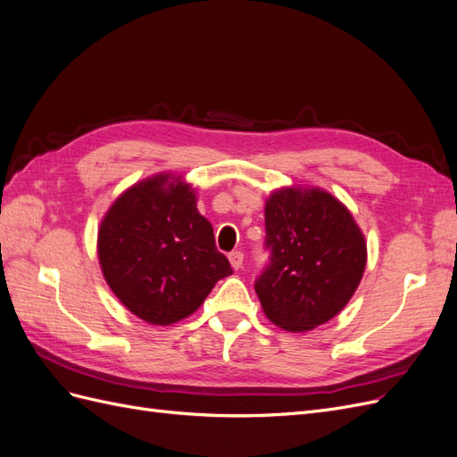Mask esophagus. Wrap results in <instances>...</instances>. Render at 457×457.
Segmentation results:
<instances>
[{
  "label": "esophagus",
  "mask_w": 457,
  "mask_h": 457,
  "mask_svg": "<svg viewBox=\"0 0 457 457\" xmlns=\"http://www.w3.org/2000/svg\"><path fill=\"white\" fill-rule=\"evenodd\" d=\"M228 261H230L232 269L238 270V269H242V265H244V253H242V252H232V253L228 255Z\"/></svg>",
  "instance_id": "34e87169"
}]
</instances>
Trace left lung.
I'll return each mask as SVG.
<instances>
[{"instance_id": "left-lung-1", "label": "left lung", "mask_w": 457, "mask_h": 457, "mask_svg": "<svg viewBox=\"0 0 457 457\" xmlns=\"http://www.w3.org/2000/svg\"><path fill=\"white\" fill-rule=\"evenodd\" d=\"M270 262L255 282L265 316L286 331L329 322L354 295L366 238L347 205L318 187H284L265 202Z\"/></svg>"}]
</instances>
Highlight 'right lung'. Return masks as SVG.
Instances as JSON below:
<instances>
[{
    "instance_id": "1",
    "label": "right lung",
    "mask_w": 457,
    "mask_h": 457,
    "mask_svg": "<svg viewBox=\"0 0 457 457\" xmlns=\"http://www.w3.org/2000/svg\"><path fill=\"white\" fill-rule=\"evenodd\" d=\"M96 255L121 305L152 326L196 312L232 274L212 223L198 212L196 190L175 173H156L121 192L99 225Z\"/></svg>"
}]
</instances>
